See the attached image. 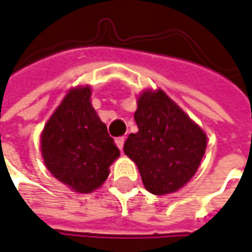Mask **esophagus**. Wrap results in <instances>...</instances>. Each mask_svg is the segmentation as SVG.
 <instances>
[{
    "label": "esophagus",
    "mask_w": 252,
    "mask_h": 252,
    "mask_svg": "<svg viewBox=\"0 0 252 252\" xmlns=\"http://www.w3.org/2000/svg\"><path fill=\"white\" fill-rule=\"evenodd\" d=\"M124 142H126V138H124V136H120V138L116 139V145L119 146L120 150H123V148H124Z\"/></svg>",
    "instance_id": "1"
}]
</instances>
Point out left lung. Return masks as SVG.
Here are the masks:
<instances>
[{"label": "left lung", "instance_id": "obj_1", "mask_svg": "<svg viewBox=\"0 0 252 252\" xmlns=\"http://www.w3.org/2000/svg\"><path fill=\"white\" fill-rule=\"evenodd\" d=\"M136 104L138 132L129 133L124 153L136 164L146 190L175 193L197 172L207 133L161 88L143 90Z\"/></svg>", "mask_w": 252, "mask_h": 252}]
</instances>
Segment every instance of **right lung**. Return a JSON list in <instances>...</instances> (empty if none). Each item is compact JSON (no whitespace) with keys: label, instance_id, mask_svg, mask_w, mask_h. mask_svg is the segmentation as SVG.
Here are the masks:
<instances>
[{"label":"right lung","instance_id":"obj_1","mask_svg":"<svg viewBox=\"0 0 252 252\" xmlns=\"http://www.w3.org/2000/svg\"><path fill=\"white\" fill-rule=\"evenodd\" d=\"M92 90L71 87L55 109L40 136L48 171L76 193L99 189L110 174L120 150L91 103Z\"/></svg>","mask_w":252,"mask_h":252}]
</instances>
